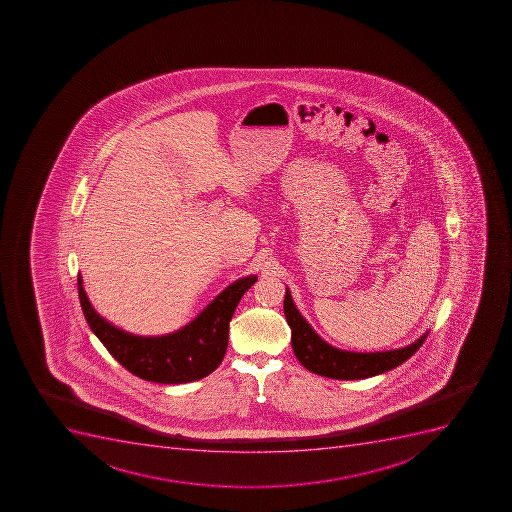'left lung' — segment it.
<instances>
[{
  "label": "left lung",
  "mask_w": 512,
  "mask_h": 512,
  "mask_svg": "<svg viewBox=\"0 0 512 512\" xmlns=\"http://www.w3.org/2000/svg\"><path fill=\"white\" fill-rule=\"evenodd\" d=\"M284 313L292 329V347L298 362L313 374L336 380H362L395 369L418 351L429 334L426 331L414 343L400 349L378 352L344 351L326 343L303 318L302 313L295 307L289 287L285 289Z\"/></svg>",
  "instance_id": "1"
}]
</instances>
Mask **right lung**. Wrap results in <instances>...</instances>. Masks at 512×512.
<instances>
[{
	"mask_svg": "<svg viewBox=\"0 0 512 512\" xmlns=\"http://www.w3.org/2000/svg\"><path fill=\"white\" fill-rule=\"evenodd\" d=\"M258 276L235 280L183 328L160 336H140L112 325L89 302L78 274L83 315L99 341L137 377L155 383H189L212 374L222 364L228 346V325L236 305Z\"/></svg>",
	"mask_w": 512,
	"mask_h": 512,
	"instance_id": "add662e5",
	"label": "right lung"
}]
</instances>
